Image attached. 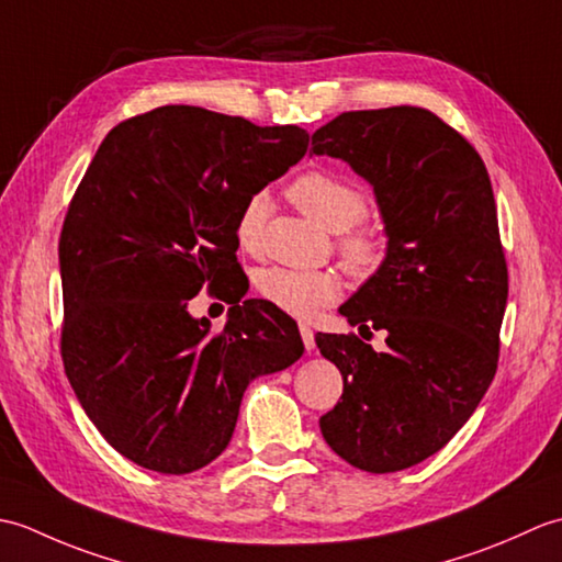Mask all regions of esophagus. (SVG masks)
<instances>
[{"label": "esophagus", "instance_id": "1", "mask_svg": "<svg viewBox=\"0 0 562 562\" xmlns=\"http://www.w3.org/2000/svg\"><path fill=\"white\" fill-rule=\"evenodd\" d=\"M300 333H302V340H304V348H306V352H312L314 348H316V340H314V330L308 328L306 324H302L300 326Z\"/></svg>", "mask_w": 562, "mask_h": 562}]
</instances>
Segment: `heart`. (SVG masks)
<instances>
[{"mask_svg": "<svg viewBox=\"0 0 562 562\" xmlns=\"http://www.w3.org/2000/svg\"><path fill=\"white\" fill-rule=\"evenodd\" d=\"M290 198L326 229L340 232L338 248L352 268H372L379 260L381 244L376 234L369 226H360V220H364L369 210L367 195L348 178L324 169L304 171L292 181ZM268 210L270 200L266 190L250 193L238 210L236 241L248 254H258L262 246ZM256 290L280 312L308 318L338 300L342 278L336 270H292L272 266L256 274Z\"/></svg>", "mask_w": 562, "mask_h": 562, "instance_id": "1", "label": "heart"}]
</instances>
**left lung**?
<instances>
[{
    "mask_svg": "<svg viewBox=\"0 0 562 562\" xmlns=\"http://www.w3.org/2000/svg\"><path fill=\"white\" fill-rule=\"evenodd\" d=\"M312 151L372 183L389 236L384 262L340 306L350 326L386 330L389 350L318 333L342 374L321 432L355 469H411L459 432L497 372L509 282L491 176L469 139L417 105L340 113Z\"/></svg>",
    "mask_w": 562,
    "mask_h": 562,
    "instance_id": "left-lung-1",
    "label": "left lung"
}]
</instances>
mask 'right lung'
<instances>
[{
  "instance_id": "1",
  "label": "right lung",
  "mask_w": 562,
  "mask_h": 562,
  "mask_svg": "<svg viewBox=\"0 0 562 562\" xmlns=\"http://www.w3.org/2000/svg\"><path fill=\"white\" fill-rule=\"evenodd\" d=\"M306 147L296 125L161 105L115 125L83 173L59 234V350L83 413L142 469L183 475L217 459L250 381L302 357L270 302H226L220 333L188 302L238 268V210Z\"/></svg>"
}]
</instances>
